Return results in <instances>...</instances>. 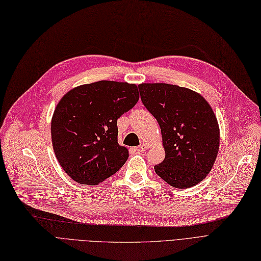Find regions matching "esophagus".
Segmentation results:
<instances>
[{
  "mask_svg": "<svg viewBox=\"0 0 261 261\" xmlns=\"http://www.w3.org/2000/svg\"><path fill=\"white\" fill-rule=\"evenodd\" d=\"M134 149H136V151H145L147 149V145L146 144H142V145L136 147Z\"/></svg>",
  "mask_w": 261,
  "mask_h": 261,
  "instance_id": "esophagus-1",
  "label": "esophagus"
}]
</instances>
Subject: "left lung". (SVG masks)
<instances>
[{
    "label": "left lung",
    "mask_w": 261,
    "mask_h": 261,
    "mask_svg": "<svg viewBox=\"0 0 261 261\" xmlns=\"http://www.w3.org/2000/svg\"><path fill=\"white\" fill-rule=\"evenodd\" d=\"M141 100L160 125L166 157L155 172L169 185L184 189L202 181L213 168L219 127L203 96L170 84L139 85Z\"/></svg>",
    "instance_id": "left-lung-1"
}]
</instances>
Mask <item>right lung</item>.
I'll return each instance as SVG.
<instances>
[{
  "label": "right lung",
  "mask_w": 261,
  "mask_h": 261,
  "mask_svg": "<svg viewBox=\"0 0 261 261\" xmlns=\"http://www.w3.org/2000/svg\"><path fill=\"white\" fill-rule=\"evenodd\" d=\"M137 85L100 81L67 92L54 112L55 155L75 181L96 185L127 161L128 149L117 142V119L139 101Z\"/></svg>",
  "instance_id": "add662e5"
}]
</instances>
